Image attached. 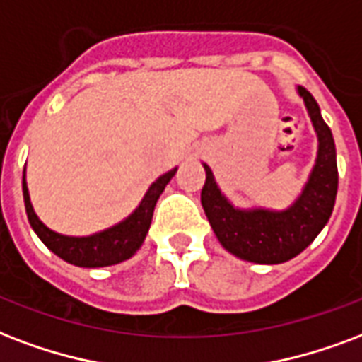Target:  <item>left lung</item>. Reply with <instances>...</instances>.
I'll list each match as a JSON object with an SVG mask.
<instances>
[{"label": "left lung", "mask_w": 362, "mask_h": 362, "mask_svg": "<svg viewBox=\"0 0 362 362\" xmlns=\"http://www.w3.org/2000/svg\"><path fill=\"white\" fill-rule=\"evenodd\" d=\"M319 136L315 169L300 199L285 212L235 211L222 197L211 169L201 189V205L226 250L256 264H281L298 256L313 243L334 209L338 193V165L332 132L322 121L311 93L298 87Z\"/></svg>", "instance_id": "obj_1"}]
</instances>
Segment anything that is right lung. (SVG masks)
I'll use <instances>...</instances> for the list:
<instances>
[{
    "label": "right lung",
    "instance_id": "obj_1",
    "mask_svg": "<svg viewBox=\"0 0 362 362\" xmlns=\"http://www.w3.org/2000/svg\"><path fill=\"white\" fill-rule=\"evenodd\" d=\"M175 170H169L167 175L159 176L151 187L146 193L140 206L134 214L127 218L125 222L115 226L112 230L102 231L90 237H66L60 233H54L47 226L41 224V220L35 216L30 195H28L26 180L22 176V192H24V205H26V214L34 231L40 235V239L51 248L52 252L60 256L62 260L70 262L79 267H104L114 266L119 262L131 258L136 252L140 245L144 243V237L150 230L153 209L163 193L165 186L169 184L170 178L175 176Z\"/></svg>",
    "mask_w": 362,
    "mask_h": 362
}]
</instances>
